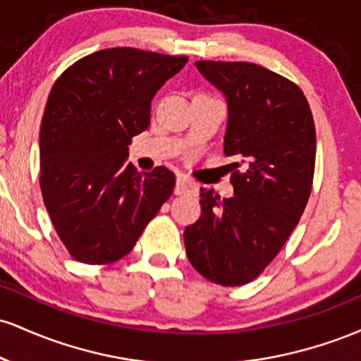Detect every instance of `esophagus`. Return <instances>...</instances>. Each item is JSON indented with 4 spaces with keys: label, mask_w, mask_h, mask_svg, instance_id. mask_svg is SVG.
<instances>
[{
    "label": "esophagus",
    "mask_w": 361,
    "mask_h": 361,
    "mask_svg": "<svg viewBox=\"0 0 361 361\" xmlns=\"http://www.w3.org/2000/svg\"><path fill=\"white\" fill-rule=\"evenodd\" d=\"M195 186L192 181H188L186 178L183 176H178L176 180V186H175V193L176 195H188V193H193L195 192Z\"/></svg>",
    "instance_id": "1"
}]
</instances>
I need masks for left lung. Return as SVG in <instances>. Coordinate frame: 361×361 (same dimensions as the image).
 <instances>
[{
	"label": "left lung",
	"instance_id": "obj_1",
	"mask_svg": "<svg viewBox=\"0 0 361 361\" xmlns=\"http://www.w3.org/2000/svg\"><path fill=\"white\" fill-rule=\"evenodd\" d=\"M195 64L226 94L224 152L239 161L231 164L234 197L200 188L202 215L185 229L186 256L207 280L238 287L271 263L304 214L316 127L307 98L287 78L252 62Z\"/></svg>",
	"mask_w": 361,
	"mask_h": 361
}]
</instances>
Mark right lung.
Returning a JSON list of instances; mask_svg holds the SVG:
<instances>
[{"mask_svg": "<svg viewBox=\"0 0 361 361\" xmlns=\"http://www.w3.org/2000/svg\"><path fill=\"white\" fill-rule=\"evenodd\" d=\"M134 47L103 49L54 82L40 126V190L69 255L109 264L128 255L175 190V173H137L128 144L151 122L156 91L186 64Z\"/></svg>", "mask_w": 361, "mask_h": 361, "instance_id": "add662e5", "label": "right lung"}]
</instances>
